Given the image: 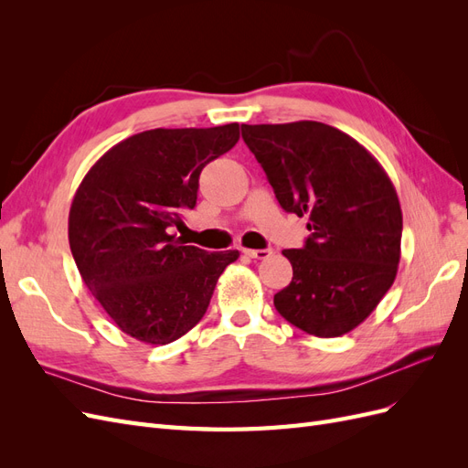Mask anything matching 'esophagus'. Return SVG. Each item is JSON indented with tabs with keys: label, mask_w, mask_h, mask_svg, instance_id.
Listing matches in <instances>:
<instances>
[{
	"label": "esophagus",
	"mask_w": 468,
	"mask_h": 468,
	"mask_svg": "<svg viewBox=\"0 0 468 468\" xmlns=\"http://www.w3.org/2000/svg\"><path fill=\"white\" fill-rule=\"evenodd\" d=\"M244 253L251 260H267L273 251L271 250H244Z\"/></svg>",
	"instance_id": "obj_1"
}]
</instances>
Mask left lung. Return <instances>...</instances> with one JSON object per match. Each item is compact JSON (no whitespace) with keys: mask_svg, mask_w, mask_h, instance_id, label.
<instances>
[{"mask_svg":"<svg viewBox=\"0 0 468 468\" xmlns=\"http://www.w3.org/2000/svg\"><path fill=\"white\" fill-rule=\"evenodd\" d=\"M279 205L308 217L301 250H285L292 281L277 313L318 337L351 332L392 287L402 210L385 169L357 140L316 121L242 124Z\"/></svg>","mask_w":468,"mask_h":468,"instance_id":"1","label":"left lung"}]
</instances>
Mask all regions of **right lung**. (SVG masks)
<instances>
[{"mask_svg": "<svg viewBox=\"0 0 468 468\" xmlns=\"http://www.w3.org/2000/svg\"><path fill=\"white\" fill-rule=\"evenodd\" d=\"M239 138L238 122L154 129L105 152L69 207V250L86 287L138 342L172 344L199 322L238 250L186 246L169 229L197 205L203 167Z\"/></svg>", "mask_w": 468, "mask_h": 468, "instance_id": "1", "label": "right lung"}]
</instances>
